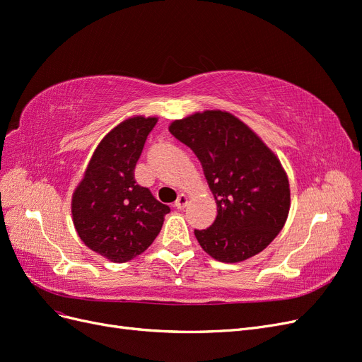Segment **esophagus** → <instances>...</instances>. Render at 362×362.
<instances>
[{
  "instance_id": "1",
  "label": "esophagus",
  "mask_w": 362,
  "mask_h": 362,
  "mask_svg": "<svg viewBox=\"0 0 362 362\" xmlns=\"http://www.w3.org/2000/svg\"><path fill=\"white\" fill-rule=\"evenodd\" d=\"M187 202H189V199H187V196L185 194H180L178 196V199L175 201V208H178V210H182V208H185V205H187Z\"/></svg>"
}]
</instances>
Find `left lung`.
<instances>
[{
	"instance_id": "obj_1",
	"label": "left lung",
	"mask_w": 362,
	"mask_h": 362,
	"mask_svg": "<svg viewBox=\"0 0 362 362\" xmlns=\"http://www.w3.org/2000/svg\"><path fill=\"white\" fill-rule=\"evenodd\" d=\"M202 164L217 216L194 235L208 255L238 262L266 249L287 221L288 178L275 154L226 112L196 113L169 127Z\"/></svg>"
}]
</instances>
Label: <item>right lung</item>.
I'll return each mask as SVG.
<instances>
[{
    "mask_svg": "<svg viewBox=\"0 0 362 362\" xmlns=\"http://www.w3.org/2000/svg\"><path fill=\"white\" fill-rule=\"evenodd\" d=\"M157 117H131L108 133L72 198L74 225L84 245L115 262L145 252L170 208L134 180V168Z\"/></svg>",
    "mask_w": 362,
    "mask_h": 362,
    "instance_id": "1",
    "label": "right lung"
}]
</instances>
